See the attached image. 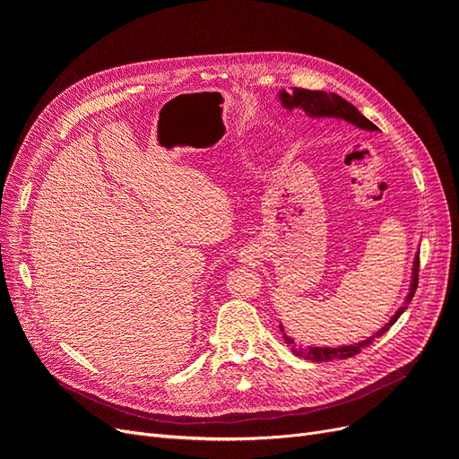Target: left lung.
Wrapping results in <instances>:
<instances>
[{"label": "left lung", "mask_w": 459, "mask_h": 459, "mask_svg": "<svg viewBox=\"0 0 459 459\" xmlns=\"http://www.w3.org/2000/svg\"><path fill=\"white\" fill-rule=\"evenodd\" d=\"M281 101L287 108H293V107H302L307 110L308 115L312 117H339L352 122L354 126L359 128H366V130H377V126L371 120H368L359 110L349 103L346 100H342L341 95L337 93H325V91H310V90H304V88H293V91H281ZM420 256L415 258V266H413V281H411V290L408 295V302L411 300L415 289H418V281H420ZM404 308H400L391 322H388L379 333H375V337H369L362 342L358 344H351V346H339V349H322V346H312V349H307V346H300L297 344L293 339H289L285 333H283V339L287 342V346H290V352L300 356V358H307L312 359V362H327V359H346V358H352L356 354L362 352L364 349H368L369 344H373V341L381 337L383 333H386L391 329L396 319L402 316ZM280 329L283 331V327L280 325Z\"/></svg>", "instance_id": "obj_1"}]
</instances>
